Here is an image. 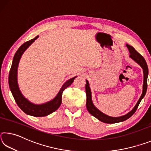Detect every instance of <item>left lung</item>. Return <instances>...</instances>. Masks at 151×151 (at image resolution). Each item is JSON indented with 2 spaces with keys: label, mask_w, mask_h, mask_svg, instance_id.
<instances>
[{
  "label": "left lung",
  "mask_w": 151,
  "mask_h": 151,
  "mask_svg": "<svg viewBox=\"0 0 151 151\" xmlns=\"http://www.w3.org/2000/svg\"><path fill=\"white\" fill-rule=\"evenodd\" d=\"M127 47L129 50L130 52V56L132 60H134L137 63L139 64V65L141 66V68L143 70V75H144V81H143V86H142V93L141 96H140V99L138 101L137 103L135 106L131 111H130L129 113L123 116H118V117H112L106 115V114H104L103 112L99 111V110L96 108V106L94 105V104L92 101V95H91V91L90 88V86H89V83L88 81L86 80V84L85 85V88H86V109H87L89 113H91L92 115L96 117L97 119H99V121L101 122H105V123H109V124H112V123H117V122H122L126 121L127 119H129L132 114H133L135 112H136L137 109L139 106V104L141 101L142 99L144 98V96L146 94V92L147 90V78H148V74H149V69H148V66L147 64L145 61V58H143L142 55H140L137 51L134 49V48L132 47V46H130L129 45H126Z\"/></svg>",
  "instance_id": "left-lung-1"
}]
</instances>
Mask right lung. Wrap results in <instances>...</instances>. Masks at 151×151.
Here are the masks:
<instances>
[{"mask_svg":"<svg viewBox=\"0 0 151 151\" xmlns=\"http://www.w3.org/2000/svg\"><path fill=\"white\" fill-rule=\"evenodd\" d=\"M39 37V36H37L35 39H31L24 42L23 45H22L19 47V49L15 53L14 56L13 60H12V66L10 70L9 76V87L11 89V91L12 94L14 99L17 105L19 106V108L23 111L24 113L29 115H31L33 116L40 117L45 116L48 114L52 113L53 112L59 108L61 103H62V95L63 91H65L66 88H67L68 86H70L73 83L74 79L76 76H75L72 78L69 79L66 83L64 84L60 90L58 92L57 95L55 96L52 100H51L47 103L41 104H35L27 100L25 97L22 95V94L20 92L19 85H18L17 81V70L18 66H19V61L21 58L22 54L26 50L27 48L35 41V40Z\"/></svg>","mask_w":151,"mask_h":151,"instance_id":"right-lung-1","label":"right lung"}]
</instances>
